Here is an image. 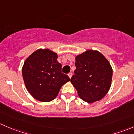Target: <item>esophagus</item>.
Returning <instances> with one entry per match:
<instances>
[{"instance_id": "34e87169", "label": "esophagus", "mask_w": 134, "mask_h": 134, "mask_svg": "<svg viewBox=\"0 0 134 134\" xmlns=\"http://www.w3.org/2000/svg\"><path fill=\"white\" fill-rule=\"evenodd\" d=\"M68 75H69V76L70 79H71V78L72 77V72H69V73L68 74Z\"/></svg>"}]
</instances>
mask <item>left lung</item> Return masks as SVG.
<instances>
[{
  "mask_svg": "<svg viewBox=\"0 0 134 134\" xmlns=\"http://www.w3.org/2000/svg\"><path fill=\"white\" fill-rule=\"evenodd\" d=\"M76 69L71 82L79 97L86 102L93 103L102 99L111 85L113 69L104 55L89 50L75 58Z\"/></svg>",
  "mask_w": 134,
  "mask_h": 134,
  "instance_id": "8db88e82",
  "label": "left lung"
}]
</instances>
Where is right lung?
<instances>
[{
	"mask_svg": "<svg viewBox=\"0 0 134 134\" xmlns=\"http://www.w3.org/2000/svg\"><path fill=\"white\" fill-rule=\"evenodd\" d=\"M56 53L38 49L25 61L22 75L30 94L40 102H51L57 97L63 84L70 80L62 72V64Z\"/></svg>",
	"mask_w": 134,
	"mask_h": 134,
	"instance_id": "1",
	"label": "right lung"
}]
</instances>
